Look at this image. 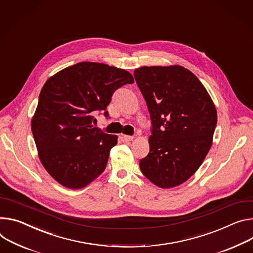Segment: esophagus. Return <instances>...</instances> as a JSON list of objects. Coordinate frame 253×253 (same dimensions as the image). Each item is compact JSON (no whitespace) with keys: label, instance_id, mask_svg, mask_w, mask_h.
Wrapping results in <instances>:
<instances>
[{"label":"esophagus","instance_id":"esophagus-1","mask_svg":"<svg viewBox=\"0 0 253 253\" xmlns=\"http://www.w3.org/2000/svg\"><path fill=\"white\" fill-rule=\"evenodd\" d=\"M133 138H134L133 136H129V135H122V139H123V141H125V142H130V141H132V140H133Z\"/></svg>","mask_w":253,"mask_h":253}]
</instances>
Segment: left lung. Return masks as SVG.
Returning a JSON list of instances; mask_svg holds the SVG:
<instances>
[{
  "label": "left lung",
  "instance_id": "1",
  "mask_svg": "<svg viewBox=\"0 0 253 253\" xmlns=\"http://www.w3.org/2000/svg\"><path fill=\"white\" fill-rule=\"evenodd\" d=\"M134 77L152 123L150 151L140 160V169L159 188L176 187L198 170L212 146L215 105L183 66H142Z\"/></svg>",
  "mask_w": 253,
  "mask_h": 253
}]
</instances>
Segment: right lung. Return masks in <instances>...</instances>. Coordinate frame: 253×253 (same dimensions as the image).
Masks as SVG:
<instances>
[{
  "label": "right lung",
  "instance_id": "right-lung-1",
  "mask_svg": "<svg viewBox=\"0 0 253 253\" xmlns=\"http://www.w3.org/2000/svg\"><path fill=\"white\" fill-rule=\"evenodd\" d=\"M132 75L121 68L84 61L68 66L44 84L31 121L38 156L61 186L82 189L106 169L117 135L93 126V113L105 111L112 95Z\"/></svg>",
  "mask_w": 253,
  "mask_h": 253
}]
</instances>
